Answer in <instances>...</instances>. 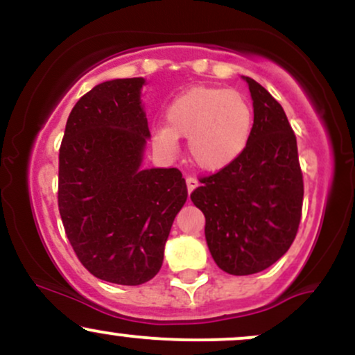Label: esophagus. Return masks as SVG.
Instances as JSON below:
<instances>
[{"mask_svg":"<svg viewBox=\"0 0 355 355\" xmlns=\"http://www.w3.org/2000/svg\"><path fill=\"white\" fill-rule=\"evenodd\" d=\"M200 185V183H198V180L195 177H187V190H189V195L191 193V191H193L195 189H197V187Z\"/></svg>","mask_w":355,"mask_h":355,"instance_id":"obj_1","label":"esophagus"}]
</instances>
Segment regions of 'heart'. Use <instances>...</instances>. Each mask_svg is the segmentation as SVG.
Here are the masks:
<instances>
[{
  "label": "heart",
  "mask_w": 355,
  "mask_h": 355,
  "mask_svg": "<svg viewBox=\"0 0 355 355\" xmlns=\"http://www.w3.org/2000/svg\"><path fill=\"white\" fill-rule=\"evenodd\" d=\"M166 125L153 130V144L164 152L178 148V138H189V155L195 165L218 172L234 164L248 144L254 123L250 105L237 92L193 87L170 101Z\"/></svg>",
  "instance_id": "b5f03b06"
}]
</instances>
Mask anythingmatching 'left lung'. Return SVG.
I'll return each mask as SVG.
<instances>
[{
    "instance_id": "8db88e82",
    "label": "left lung",
    "mask_w": 355,
    "mask_h": 355,
    "mask_svg": "<svg viewBox=\"0 0 355 355\" xmlns=\"http://www.w3.org/2000/svg\"><path fill=\"white\" fill-rule=\"evenodd\" d=\"M242 78L254 103L245 150L227 168L202 178L190 195L205 215L215 263L232 275L266 270L288 250L304 200L297 140L284 108L262 85Z\"/></svg>"
}]
</instances>
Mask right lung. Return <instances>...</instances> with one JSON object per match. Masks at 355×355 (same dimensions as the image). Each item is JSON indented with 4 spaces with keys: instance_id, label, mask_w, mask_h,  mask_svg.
<instances>
[{
    "instance_id": "obj_1",
    "label": "right lung",
    "mask_w": 355,
    "mask_h": 355,
    "mask_svg": "<svg viewBox=\"0 0 355 355\" xmlns=\"http://www.w3.org/2000/svg\"><path fill=\"white\" fill-rule=\"evenodd\" d=\"M145 78L96 85L68 116L60 146L58 207L85 268L107 282L140 285L164 263L170 229L187 202L177 168H144L150 138Z\"/></svg>"
}]
</instances>
